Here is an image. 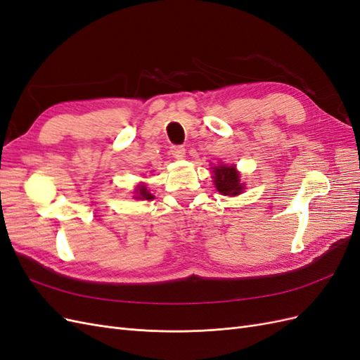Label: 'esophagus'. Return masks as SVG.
<instances>
[{"label":"esophagus","instance_id":"1","mask_svg":"<svg viewBox=\"0 0 360 360\" xmlns=\"http://www.w3.org/2000/svg\"><path fill=\"white\" fill-rule=\"evenodd\" d=\"M171 155L176 159H183L186 155V148L183 146H171Z\"/></svg>","mask_w":360,"mask_h":360}]
</instances>
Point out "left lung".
Masks as SVG:
<instances>
[{
	"instance_id": "obj_1",
	"label": "left lung",
	"mask_w": 360,
	"mask_h": 360,
	"mask_svg": "<svg viewBox=\"0 0 360 360\" xmlns=\"http://www.w3.org/2000/svg\"><path fill=\"white\" fill-rule=\"evenodd\" d=\"M214 172V186L222 195H238L243 189V184L240 183V176L236 171L234 167H216Z\"/></svg>"
}]
</instances>
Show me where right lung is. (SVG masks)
Segmentation results:
<instances>
[{
  "instance_id": "obj_1",
  "label": "right lung",
  "mask_w": 360,
  "mask_h": 360,
  "mask_svg": "<svg viewBox=\"0 0 360 360\" xmlns=\"http://www.w3.org/2000/svg\"><path fill=\"white\" fill-rule=\"evenodd\" d=\"M136 197L135 198H138V200H151L153 198V195H151L148 191H147V188L146 186H139L138 188V191H136Z\"/></svg>"
}]
</instances>
